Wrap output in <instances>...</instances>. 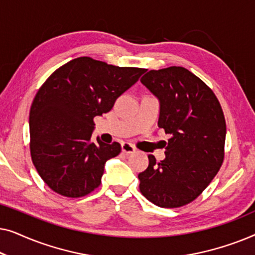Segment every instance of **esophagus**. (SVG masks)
<instances>
[{"instance_id": "obj_1", "label": "esophagus", "mask_w": 255, "mask_h": 255, "mask_svg": "<svg viewBox=\"0 0 255 255\" xmlns=\"http://www.w3.org/2000/svg\"><path fill=\"white\" fill-rule=\"evenodd\" d=\"M135 151V147L130 142H123L122 144V152L125 153V154H130V153H133Z\"/></svg>"}]
</instances>
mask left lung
<instances>
[{"instance_id": "left-lung-1", "label": "left lung", "mask_w": 255, "mask_h": 255, "mask_svg": "<svg viewBox=\"0 0 255 255\" xmlns=\"http://www.w3.org/2000/svg\"><path fill=\"white\" fill-rule=\"evenodd\" d=\"M159 100L158 125L170 135L166 158L138 174L140 193L161 208L194 201L221 168L226 124L217 97L200 78L183 67L149 71L140 79Z\"/></svg>"}]
</instances>
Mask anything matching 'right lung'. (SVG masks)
<instances>
[{
    "label": "right lung",
    "mask_w": 255,
    "mask_h": 255,
    "mask_svg": "<svg viewBox=\"0 0 255 255\" xmlns=\"http://www.w3.org/2000/svg\"><path fill=\"white\" fill-rule=\"evenodd\" d=\"M145 71L80 57L44 82L30 110V151L38 174L52 190L82 197L100 186L104 165L120 154L121 145L99 137L97 142L92 140L94 117L109 113Z\"/></svg>",
    "instance_id": "right-lung-1"
}]
</instances>
